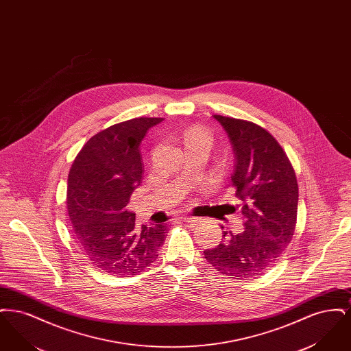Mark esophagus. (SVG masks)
<instances>
[{"instance_id": "1", "label": "esophagus", "mask_w": 351, "mask_h": 351, "mask_svg": "<svg viewBox=\"0 0 351 351\" xmlns=\"http://www.w3.org/2000/svg\"><path fill=\"white\" fill-rule=\"evenodd\" d=\"M182 221H184V222H186V223H196V222L199 221V218L189 217V216H185V217H182Z\"/></svg>"}]
</instances>
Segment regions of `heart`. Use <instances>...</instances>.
<instances>
[{"instance_id":"b5f03b06","label":"heart","mask_w":351,"mask_h":351,"mask_svg":"<svg viewBox=\"0 0 351 351\" xmlns=\"http://www.w3.org/2000/svg\"><path fill=\"white\" fill-rule=\"evenodd\" d=\"M185 142H204V143L210 146L212 139H210L209 134H206L205 132H202V130H199V129H193V130H191V132H188V134H186Z\"/></svg>"}]
</instances>
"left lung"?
Here are the masks:
<instances>
[{
  "mask_svg": "<svg viewBox=\"0 0 351 351\" xmlns=\"http://www.w3.org/2000/svg\"><path fill=\"white\" fill-rule=\"evenodd\" d=\"M213 117L233 147L232 183L245 230L223 232V241L204 251V256L222 275L246 280L272 267L292 241L299 186L288 156L267 130L245 119Z\"/></svg>",
  "mask_w": 351,
  "mask_h": 351,
  "instance_id": "left-lung-1",
  "label": "left lung"
}]
</instances>
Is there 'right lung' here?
Wrapping results in <instances>:
<instances>
[{"label":"right lung","mask_w":351,"mask_h":351,"mask_svg":"<svg viewBox=\"0 0 351 351\" xmlns=\"http://www.w3.org/2000/svg\"><path fill=\"white\" fill-rule=\"evenodd\" d=\"M163 118L139 117L93 135L68 175L67 208L84 255L104 272L135 275L151 266L167 234V223L138 226L126 209L142 182L141 143Z\"/></svg>","instance_id":"1"}]
</instances>
